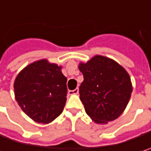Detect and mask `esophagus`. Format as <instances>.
Returning <instances> with one entry per match:
<instances>
[{
  "label": "esophagus",
  "mask_w": 151,
  "mask_h": 151,
  "mask_svg": "<svg viewBox=\"0 0 151 151\" xmlns=\"http://www.w3.org/2000/svg\"><path fill=\"white\" fill-rule=\"evenodd\" d=\"M78 88H76L75 90H73V91H69V94L70 95H76V94H78Z\"/></svg>",
  "instance_id": "1"
}]
</instances>
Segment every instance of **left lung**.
Returning <instances> with one entry per match:
<instances>
[{"label": "left lung", "mask_w": 151, "mask_h": 151, "mask_svg": "<svg viewBox=\"0 0 151 151\" xmlns=\"http://www.w3.org/2000/svg\"><path fill=\"white\" fill-rule=\"evenodd\" d=\"M78 69L84 76L79 99L86 114L99 124L116 119L124 111L133 89L127 71L114 60L103 55L79 62Z\"/></svg>", "instance_id": "8db88e82"}]
</instances>
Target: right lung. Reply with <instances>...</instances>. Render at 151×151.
I'll return each instance as SVG.
<instances>
[{"label": "right lung", "mask_w": 151, "mask_h": 151, "mask_svg": "<svg viewBox=\"0 0 151 151\" xmlns=\"http://www.w3.org/2000/svg\"><path fill=\"white\" fill-rule=\"evenodd\" d=\"M61 69V65L42 59L27 65L14 79L17 103L27 116L39 124L52 122L64 110L67 78Z\"/></svg>", "instance_id": "right-lung-1"}]
</instances>
